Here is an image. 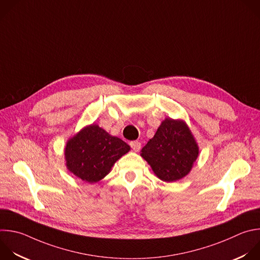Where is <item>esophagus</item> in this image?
Listing matches in <instances>:
<instances>
[{
    "instance_id": "34e87169",
    "label": "esophagus",
    "mask_w": 260,
    "mask_h": 260,
    "mask_svg": "<svg viewBox=\"0 0 260 260\" xmlns=\"http://www.w3.org/2000/svg\"><path fill=\"white\" fill-rule=\"evenodd\" d=\"M129 146L131 148L135 151V152H138L140 149H141V143L138 142V141H132L129 143Z\"/></svg>"
}]
</instances>
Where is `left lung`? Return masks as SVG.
<instances>
[{"label": "left lung", "instance_id": "left-lung-1", "mask_svg": "<svg viewBox=\"0 0 260 260\" xmlns=\"http://www.w3.org/2000/svg\"><path fill=\"white\" fill-rule=\"evenodd\" d=\"M140 155L163 182H177L190 174L199 156V146L183 119L166 117Z\"/></svg>", "mask_w": 260, "mask_h": 260}]
</instances>
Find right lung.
<instances>
[{
    "label": "right lung",
    "instance_id": "right-lung-1",
    "mask_svg": "<svg viewBox=\"0 0 260 260\" xmlns=\"http://www.w3.org/2000/svg\"><path fill=\"white\" fill-rule=\"evenodd\" d=\"M129 150L131 147L124 141L92 123L66 142L65 165L81 181L94 184L104 179L115 162Z\"/></svg>",
    "mask_w": 260,
    "mask_h": 260
}]
</instances>
